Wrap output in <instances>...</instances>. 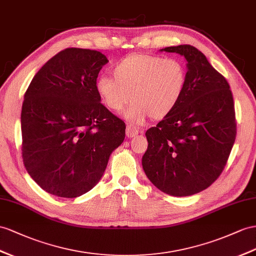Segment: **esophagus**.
Here are the masks:
<instances>
[{
    "label": "esophagus",
    "instance_id": "34e87169",
    "mask_svg": "<svg viewBox=\"0 0 256 256\" xmlns=\"http://www.w3.org/2000/svg\"><path fill=\"white\" fill-rule=\"evenodd\" d=\"M137 134H138V128H135L134 126H126V136L128 137H135Z\"/></svg>",
    "mask_w": 256,
    "mask_h": 256
}]
</instances>
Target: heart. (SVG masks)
I'll use <instances>...</instances> for the list:
<instances>
[{
	"label": "heart",
	"instance_id": "obj_1",
	"mask_svg": "<svg viewBox=\"0 0 256 256\" xmlns=\"http://www.w3.org/2000/svg\"><path fill=\"white\" fill-rule=\"evenodd\" d=\"M114 76L96 78L95 90L109 110L120 112L134 100L126 118L140 124L148 116L160 120L178 107L187 83L185 64L176 58L137 53L118 62Z\"/></svg>",
	"mask_w": 256,
	"mask_h": 256
}]
</instances>
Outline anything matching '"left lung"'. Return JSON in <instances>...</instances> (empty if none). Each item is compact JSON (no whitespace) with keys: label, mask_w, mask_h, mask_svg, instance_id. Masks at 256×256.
<instances>
[{"label":"left lung","mask_w":256,"mask_h":256,"mask_svg":"<svg viewBox=\"0 0 256 256\" xmlns=\"http://www.w3.org/2000/svg\"><path fill=\"white\" fill-rule=\"evenodd\" d=\"M160 50L185 57L187 83L178 107L147 130L142 168L161 192L192 196L211 186L226 166L237 134L234 98L199 50L185 44Z\"/></svg>","instance_id":"8db88e82"}]
</instances>
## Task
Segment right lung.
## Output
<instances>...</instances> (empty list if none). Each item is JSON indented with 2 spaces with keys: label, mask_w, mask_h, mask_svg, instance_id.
Segmentation results:
<instances>
[{
  "label": "right lung",
  "mask_w": 256,
  "mask_h": 256,
  "mask_svg": "<svg viewBox=\"0 0 256 256\" xmlns=\"http://www.w3.org/2000/svg\"><path fill=\"white\" fill-rule=\"evenodd\" d=\"M107 62L100 52L66 48L36 72L26 92L24 164L50 194L76 198L90 192L126 137V123L104 106L95 90Z\"/></svg>",
  "instance_id": "add662e5"
}]
</instances>
